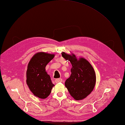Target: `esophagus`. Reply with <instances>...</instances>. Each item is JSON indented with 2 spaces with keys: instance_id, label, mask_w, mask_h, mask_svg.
I'll list each match as a JSON object with an SVG mask.
<instances>
[{
  "instance_id": "1",
  "label": "esophagus",
  "mask_w": 125,
  "mask_h": 125,
  "mask_svg": "<svg viewBox=\"0 0 125 125\" xmlns=\"http://www.w3.org/2000/svg\"><path fill=\"white\" fill-rule=\"evenodd\" d=\"M62 79H61V78L56 79L55 80V82L56 83H58L62 82Z\"/></svg>"
}]
</instances>
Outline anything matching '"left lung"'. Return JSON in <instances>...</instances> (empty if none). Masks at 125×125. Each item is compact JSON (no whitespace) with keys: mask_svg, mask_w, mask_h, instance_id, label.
<instances>
[{"mask_svg":"<svg viewBox=\"0 0 125 125\" xmlns=\"http://www.w3.org/2000/svg\"><path fill=\"white\" fill-rule=\"evenodd\" d=\"M62 56L72 65L71 74L65 81V86L74 100L85 99L92 92L96 83V74L92 66L86 59H78L73 53L62 52Z\"/></svg>","mask_w":125,"mask_h":125,"instance_id":"left-lung-1","label":"left lung"}]
</instances>
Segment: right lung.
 <instances>
[{
    "label": "right lung",
    "instance_id": "add662e5",
    "mask_svg": "<svg viewBox=\"0 0 125 125\" xmlns=\"http://www.w3.org/2000/svg\"><path fill=\"white\" fill-rule=\"evenodd\" d=\"M55 54L38 52L33 55L26 70V84L35 96L45 99L54 85L45 69L47 63L54 58Z\"/></svg>",
    "mask_w": 125,
    "mask_h": 125
}]
</instances>
